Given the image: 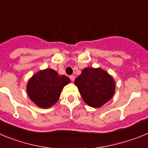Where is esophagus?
<instances>
[{"label": "esophagus", "mask_w": 148, "mask_h": 148, "mask_svg": "<svg viewBox=\"0 0 148 148\" xmlns=\"http://www.w3.org/2000/svg\"><path fill=\"white\" fill-rule=\"evenodd\" d=\"M70 78L72 82H74V80H75V76H74V75H70Z\"/></svg>", "instance_id": "obj_1"}]
</instances>
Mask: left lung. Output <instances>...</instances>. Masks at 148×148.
<instances>
[{"label": "left lung", "instance_id": "1", "mask_svg": "<svg viewBox=\"0 0 148 148\" xmlns=\"http://www.w3.org/2000/svg\"><path fill=\"white\" fill-rule=\"evenodd\" d=\"M82 99L92 108H100L114 95L113 77L101 68H84L75 80Z\"/></svg>", "mask_w": 148, "mask_h": 148}]
</instances>
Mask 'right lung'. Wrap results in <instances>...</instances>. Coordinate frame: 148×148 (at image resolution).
Instances as JSON below:
<instances>
[{"mask_svg": "<svg viewBox=\"0 0 148 148\" xmlns=\"http://www.w3.org/2000/svg\"><path fill=\"white\" fill-rule=\"evenodd\" d=\"M70 82V78L53 69L40 70L29 80L27 94L38 107L49 108L58 101L62 89Z\"/></svg>", "mask_w": 148, "mask_h": 148, "instance_id": "obj_1", "label": "right lung"}]
</instances>
